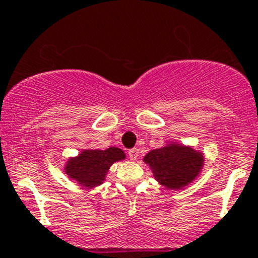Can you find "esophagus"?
<instances>
[{"label": "esophagus", "instance_id": "1", "mask_svg": "<svg viewBox=\"0 0 258 258\" xmlns=\"http://www.w3.org/2000/svg\"><path fill=\"white\" fill-rule=\"evenodd\" d=\"M128 156H130V158H131L132 161H136L137 158H139V156H140V150L139 148H131V150L128 151Z\"/></svg>", "mask_w": 258, "mask_h": 258}]
</instances>
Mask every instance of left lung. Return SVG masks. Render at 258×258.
I'll return each mask as SVG.
<instances>
[{"mask_svg":"<svg viewBox=\"0 0 258 258\" xmlns=\"http://www.w3.org/2000/svg\"><path fill=\"white\" fill-rule=\"evenodd\" d=\"M144 161L150 166L155 178L168 189H179L191 183L204 166L202 153L178 144L152 150Z\"/></svg>","mask_w":258,"mask_h":258,"instance_id":"obj_1","label":"left lung"}]
</instances>
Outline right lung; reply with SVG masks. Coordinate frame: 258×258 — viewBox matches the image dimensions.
<instances>
[{
  "label": "right lung",
  "mask_w": 258,
  "mask_h": 258,
  "mask_svg": "<svg viewBox=\"0 0 258 258\" xmlns=\"http://www.w3.org/2000/svg\"><path fill=\"white\" fill-rule=\"evenodd\" d=\"M126 157L118 147L107 150H83L77 157L70 158L64 166V172L70 178L83 187H95L105 181L111 166Z\"/></svg>",
  "instance_id": "obj_1"
}]
</instances>
